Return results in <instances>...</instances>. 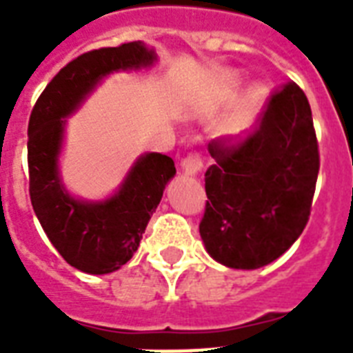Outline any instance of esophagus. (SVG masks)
Masks as SVG:
<instances>
[{
    "label": "esophagus",
    "mask_w": 353,
    "mask_h": 353,
    "mask_svg": "<svg viewBox=\"0 0 353 353\" xmlns=\"http://www.w3.org/2000/svg\"><path fill=\"white\" fill-rule=\"evenodd\" d=\"M181 168L185 174L188 176H194V174H198L201 168H203V159H201V155L198 152H192V154H188L185 159L181 161Z\"/></svg>",
    "instance_id": "obj_1"
}]
</instances>
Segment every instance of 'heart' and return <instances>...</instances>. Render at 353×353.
Segmentation results:
<instances>
[{"mask_svg": "<svg viewBox=\"0 0 353 353\" xmlns=\"http://www.w3.org/2000/svg\"><path fill=\"white\" fill-rule=\"evenodd\" d=\"M265 90H263L262 85H254L249 90V93L245 95V99L241 101L240 110L236 113V117L232 119L231 126H229V133L232 135H238V133H243L247 128L251 126L254 117H256V113L262 110L263 101H265Z\"/></svg>", "mask_w": 353, "mask_h": 353, "instance_id": "obj_1", "label": "heart"}]
</instances>
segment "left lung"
<instances>
[{"instance_id":"1","label":"left lung","mask_w":353,"mask_h":353,"mask_svg":"<svg viewBox=\"0 0 353 353\" xmlns=\"http://www.w3.org/2000/svg\"><path fill=\"white\" fill-rule=\"evenodd\" d=\"M207 205L199 234L216 262L258 269L290 249L312 210L319 143L304 91L288 82L269 97L243 137L209 144Z\"/></svg>"}]
</instances>
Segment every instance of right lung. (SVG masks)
<instances>
[{
	"label": "right lung",
	"instance_id": "obj_1",
	"mask_svg": "<svg viewBox=\"0 0 353 353\" xmlns=\"http://www.w3.org/2000/svg\"><path fill=\"white\" fill-rule=\"evenodd\" d=\"M154 62L155 52L143 41L84 52L58 71L30 112V203L60 256L84 273H113L133 256L176 166L168 155H141L121 188L106 201L71 198L58 176L65 117L95 90L102 77L119 69L148 68Z\"/></svg>",
	"mask_w": 353,
	"mask_h": 353
}]
</instances>
